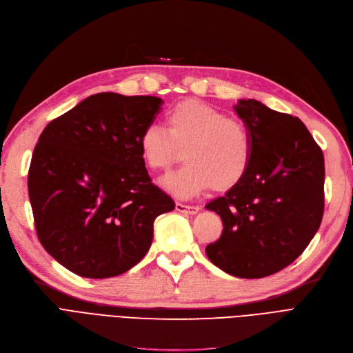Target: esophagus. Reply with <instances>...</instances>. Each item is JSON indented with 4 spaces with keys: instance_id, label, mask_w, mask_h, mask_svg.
Instances as JSON below:
<instances>
[{
    "instance_id": "esophagus-1",
    "label": "esophagus",
    "mask_w": 353,
    "mask_h": 353,
    "mask_svg": "<svg viewBox=\"0 0 353 353\" xmlns=\"http://www.w3.org/2000/svg\"><path fill=\"white\" fill-rule=\"evenodd\" d=\"M175 209L181 213H185V214H196L200 212L199 205H188V204H182V203H176Z\"/></svg>"
}]
</instances>
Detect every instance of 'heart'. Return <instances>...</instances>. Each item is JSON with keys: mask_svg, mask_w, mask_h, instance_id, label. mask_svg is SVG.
Segmentation results:
<instances>
[{"mask_svg": "<svg viewBox=\"0 0 353 353\" xmlns=\"http://www.w3.org/2000/svg\"><path fill=\"white\" fill-rule=\"evenodd\" d=\"M168 131L145 127L140 152L152 171H169L181 159L185 165L162 179V185L179 197H190L210 187L232 190L247 175L254 143L244 121L226 117L213 106L185 101L166 114Z\"/></svg>", "mask_w": 353, "mask_h": 353, "instance_id": "b5f03b06", "label": "heart"}]
</instances>
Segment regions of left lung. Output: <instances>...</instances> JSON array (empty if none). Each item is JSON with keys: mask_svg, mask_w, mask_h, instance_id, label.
I'll return each mask as SVG.
<instances>
[{"mask_svg": "<svg viewBox=\"0 0 353 353\" xmlns=\"http://www.w3.org/2000/svg\"><path fill=\"white\" fill-rule=\"evenodd\" d=\"M235 111L251 131L252 159L236 187L205 205L223 223L205 254L229 274L260 279L295 261L319 230L324 156L299 118L254 99Z\"/></svg>", "mask_w": 353, "mask_h": 353, "instance_id": "8db88e82", "label": "left lung"}]
</instances>
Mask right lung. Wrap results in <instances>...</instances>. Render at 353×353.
<instances>
[{"label":"right lung","instance_id":"obj_1","mask_svg":"<svg viewBox=\"0 0 353 353\" xmlns=\"http://www.w3.org/2000/svg\"><path fill=\"white\" fill-rule=\"evenodd\" d=\"M163 101L92 94L52 119L34 145L28 175L42 247L81 277L123 274L149 251L154 219L175 208L156 187L140 136Z\"/></svg>","mask_w":353,"mask_h":353}]
</instances>
